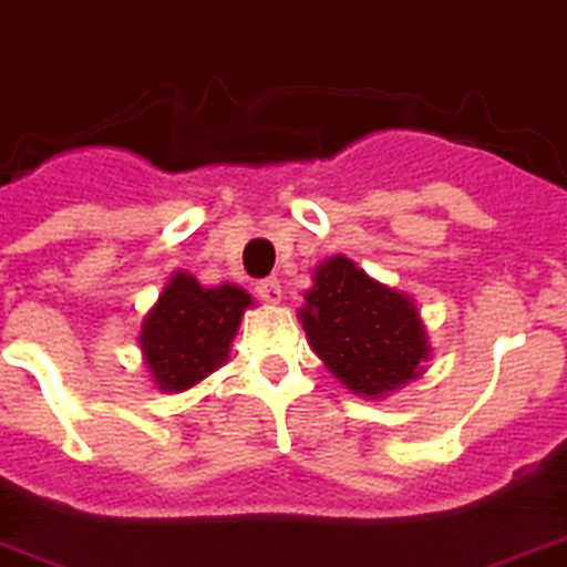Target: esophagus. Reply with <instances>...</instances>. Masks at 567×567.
I'll return each instance as SVG.
<instances>
[{
  "mask_svg": "<svg viewBox=\"0 0 567 567\" xmlns=\"http://www.w3.org/2000/svg\"><path fill=\"white\" fill-rule=\"evenodd\" d=\"M256 293H259L261 302L276 306V302L282 299V285H279V279L268 276V279H259V282H256Z\"/></svg>",
  "mask_w": 567,
  "mask_h": 567,
  "instance_id": "34e87169",
  "label": "esophagus"
}]
</instances>
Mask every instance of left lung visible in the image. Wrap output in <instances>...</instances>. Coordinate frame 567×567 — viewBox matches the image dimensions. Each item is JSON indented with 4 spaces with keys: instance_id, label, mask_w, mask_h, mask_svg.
Masks as SVG:
<instances>
[{
    "instance_id": "obj_1",
    "label": "left lung",
    "mask_w": 567,
    "mask_h": 567,
    "mask_svg": "<svg viewBox=\"0 0 567 567\" xmlns=\"http://www.w3.org/2000/svg\"><path fill=\"white\" fill-rule=\"evenodd\" d=\"M299 320L322 363L357 394L392 392L417 378L430 357L412 299L374 282L346 256L313 270Z\"/></svg>"
}]
</instances>
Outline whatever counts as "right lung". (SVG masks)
<instances>
[{"label":"right lung","instance_id":"obj_1","mask_svg":"<svg viewBox=\"0 0 567 567\" xmlns=\"http://www.w3.org/2000/svg\"><path fill=\"white\" fill-rule=\"evenodd\" d=\"M250 302L236 285L202 288L193 276L175 274L141 328V351L158 389L184 392L216 372Z\"/></svg>","mask_w":567,"mask_h":567}]
</instances>
